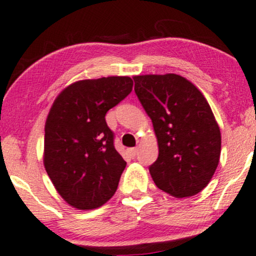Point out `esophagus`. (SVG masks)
<instances>
[{"instance_id":"1","label":"esophagus","mask_w":256,"mask_h":256,"mask_svg":"<svg viewBox=\"0 0 256 256\" xmlns=\"http://www.w3.org/2000/svg\"><path fill=\"white\" fill-rule=\"evenodd\" d=\"M128 153H129V156H130L132 158H135V156H138V148L136 147L130 148V150H128Z\"/></svg>"}]
</instances>
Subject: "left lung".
I'll list each match as a JSON object with an SVG mask.
<instances>
[{
    "mask_svg": "<svg viewBox=\"0 0 256 256\" xmlns=\"http://www.w3.org/2000/svg\"><path fill=\"white\" fill-rule=\"evenodd\" d=\"M135 94L152 120L159 156L150 173L160 190L176 198L209 184L220 156V132L209 103L179 74L135 76Z\"/></svg>",
    "mask_w": 256,
    "mask_h": 256,
    "instance_id": "obj_1",
    "label": "left lung"
}]
</instances>
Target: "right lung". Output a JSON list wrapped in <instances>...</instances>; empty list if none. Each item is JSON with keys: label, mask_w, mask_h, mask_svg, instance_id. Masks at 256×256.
Wrapping results in <instances>:
<instances>
[{"label": "right lung", "mask_w": 256, "mask_h": 256, "mask_svg": "<svg viewBox=\"0 0 256 256\" xmlns=\"http://www.w3.org/2000/svg\"><path fill=\"white\" fill-rule=\"evenodd\" d=\"M132 89L130 77L84 80L65 88L53 102L44 165L58 194L76 209L102 206L118 190L127 162L114 147L106 114Z\"/></svg>", "instance_id": "obj_1"}]
</instances>
